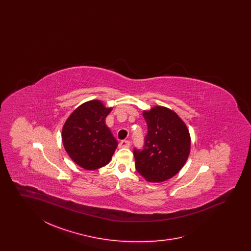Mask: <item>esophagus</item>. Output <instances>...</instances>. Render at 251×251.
Instances as JSON below:
<instances>
[{
    "label": "esophagus",
    "instance_id": "1",
    "mask_svg": "<svg viewBox=\"0 0 251 251\" xmlns=\"http://www.w3.org/2000/svg\"><path fill=\"white\" fill-rule=\"evenodd\" d=\"M131 146V142L129 140H121L120 142V147L121 148H129Z\"/></svg>",
    "mask_w": 251,
    "mask_h": 251
}]
</instances>
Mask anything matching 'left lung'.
Listing matches in <instances>:
<instances>
[{
  "label": "left lung",
  "mask_w": 251,
  "mask_h": 251,
  "mask_svg": "<svg viewBox=\"0 0 251 251\" xmlns=\"http://www.w3.org/2000/svg\"><path fill=\"white\" fill-rule=\"evenodd\" d=\"M148 125L143 150H133L135 168L148 181L160 182L175 176L184 166L191 139L185 123L172 110L155 106L144 111Z\"/></svg>",
  "instance_id": "8db88e82"
}]
</instances>
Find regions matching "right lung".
Masks as SVG:
<instances>
[{
  "label": "right lung",
  "instance_id": "obj_1",
  "mask_svg": "<svg viewBox=\"0 0 251 251\" xmlns=\"http://www.w3.org/2000/svg\"><path fill=\"white\" fill-rule=\"evenodd\" d=\"M111 110L98 100L84 102L72 112L63 126L62 141L66 151L86 170L106 166L118 147L105 124Z\"/></svg>",
  "mask_w": 251,
  "mask_h": 251
}]
</instances>
